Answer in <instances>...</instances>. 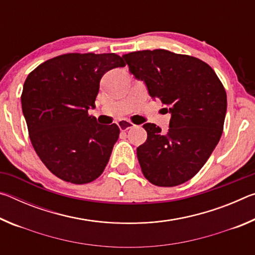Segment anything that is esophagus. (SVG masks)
<instances>
[{"label": "esophagus", "instance_id": "34e87169", "mask_svg": "<svg viewBox=\"0 0 255 255\" xmlns=\"http://www.w3.org/2000/svg\"><path fill=\"white\" fill-rule=\"evenodd\" d=\"M118 127L120 128V130L126 131L128 129H131L135 127V125H133L131 122H128L126 119H123L120 120V122H118Z\"/></svg>", "mask_w": 255, "mask_h": 255}]
</instances>
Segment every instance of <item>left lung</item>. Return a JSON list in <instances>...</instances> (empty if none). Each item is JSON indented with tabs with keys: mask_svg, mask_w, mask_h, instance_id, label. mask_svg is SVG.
<instances>
[{
	"mask_svg": "<svg viewBox=\"0 0 255 255\" xmlns=\"http://www.w3.org/2000/svg\"><path fill=\"white\" fill-rule=\"evenodd\" d=\"M129 71L144 81L149 96L171 114L167 133L145 124L147 139L137 147L141 172L157 187H175L193 178L221 139L226 91L208 64L165 49L123 55Z\"/></svg>",
	"mask_w": 255,
	"mask_h": 255,
	"instance_id": "8db88e82",
	"label": "left lung"
}]
</instances>
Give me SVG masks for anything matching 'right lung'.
Instances as JSON below:
<instances>
[{"mask_svg":"<svg viewBox=\"0 0 255 255\" xmlns=\"http://www.w3.org/2000/svg\"><path fill=\"white\" fill-rule=\"evenodd\" d=\"M126 66L111 54L70 53L46 60L24 81L21 103L29 137L47 169L74 184L92 182L109 162L120 129L89 115L105 73Z\"/></svg>","mask_w":255,"mask_h":255,"instance_id":"1","label":"right lung"}]
</instances>
